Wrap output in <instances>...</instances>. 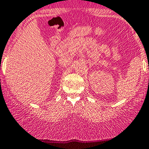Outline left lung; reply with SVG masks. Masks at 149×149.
Instances as JSON below:
<instances>
[{
    "instance_id": "8db88e82",
    "label": "left lung",
    "mask_w": 149,
    "mask_h": 149,
    "mask_svg": "<svg viewBox=\"0 0 149 149\" xmlns=\"http://www.w3.org/2000/svg\"><path fill=\"white\" fill-rule=\"evenodd\" d=\"M148 69H149V68H148Z\"/></svg>"
}]
</instances>
